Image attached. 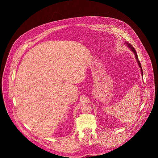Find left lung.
Here are the masks:
<instances>
[{"instance_id":"obj_1","label":"left lung","mask_w":158,"mask_h":158,"mask_svg":"<svg viewBox=\"0 0 158 158\" xmlns=\"http://www.w3.org/2000/svg\"><path fill=\"white\" fill-rule=\"evenodd\" d=\"M127 46L129 47V48L131 50V51H132V52H134V54H135V57H136V60H137V61H138V64H139V66L140 69H141V71H142V73L143 74V70H142V65H141V63H140L139 61L138 60V57L137 53H136V50L134 48V47H132L131 44H127Z\"/></svg>"}]
</instances>
